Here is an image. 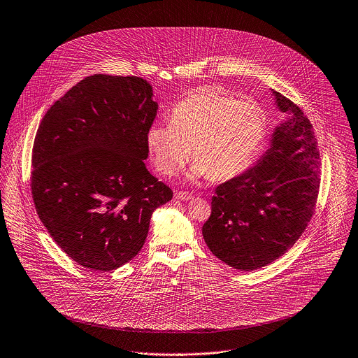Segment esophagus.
<instances>
[{"label":"esophagus","instance_id":"esophagus-1","mask_svg":"<svg viewBox=\"0 0 358 358\" xmlns=\"http://www.w3.org/2000/svg\"><path fill=\"white\" fill-rule=\"evenodd\" d=\"M192 198H194V195L191 192H187V191H177L176 192V199H178V201H189Z\"/></svg>","mask_w":358,"mask_h":358}]
</instances>
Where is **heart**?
I'll return each mask as SVG.
<instances>
[{
    "label": "heart",
    "instance_id": "1",
    "mask_svg": "<svg viewBox=\"0 0 358 358\" xmlns=\"http://www.w3.org/2000/svg\"><path fill=\"white\" fill-rule=\"evenodd\" d=\"M266 137L262 110L215 88L194 92L170 110V124H152L146 146L156 170L171 176L192 156L195 176L215 181L241 174L257 156Z\"/></svg>",
    "mask_w": 358,
    "mask_h": 358
}]
</instances>
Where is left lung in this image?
Listing matches in <instances>:
<instances>
[{"label": "left lung", "mask_w": 358, "mask_h": 358, "mask_svg": "<svg viewBox=\"0 0 358 358\" xmlns=\"http://www.w3.org/2000/svg\"><path fill=\"white\" fill-rule=\"evenodd\" d=\"M289 120L249 169L220 184L202 234L217 259L241 270L262 268L286 253L307 228L320 192V149L303 110L274 91Z\"/></svg>", "instance_id": "8db88e82"}]
</instances>
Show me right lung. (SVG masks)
I'll return each mask as SVG.
<instances>
[{
	"label": "right lung",
	"mask_w": 358,
	"mask_h": 358,
	"mask_svg": "<svg viewBox=\"0 0 358 358\" xmlns=\"http://www.w3.org/2000/svg\"><path fill=\"white\" fill-rule=\"evenodd\" d=\"M137 76H88L43 117L31 153V196L58 246L94 271L143 249L150 215L173 198L153 177L146 133L157 103Z\"/></svg>",
	"instance_id": "obj_1"
}]
</instances>
